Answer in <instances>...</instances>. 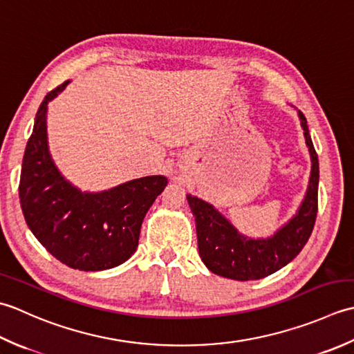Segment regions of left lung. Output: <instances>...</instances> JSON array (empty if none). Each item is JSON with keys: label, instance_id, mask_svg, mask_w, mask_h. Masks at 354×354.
<instances>
[{"label": "left lung", "instance_id": "1", "mask_svg": "<svg viewBox=\"0 0 354 354\" xmlns=\"http://www.w3.org/2000/svg\"><path fill=\"white\" fill-rule=\"evenodd\" d=\"M298 118L304 129L312 171L298 211L275 234L266 238L244 235L211 203L186 194L196 220L200 258L215 275L236 281L269 277L297 258L312 235L318 212L319 163L304 114L298 111Z\"/></svg>", "mask_w": 354, "mask_h": 354}]
</instances>
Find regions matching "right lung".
I'll return each instance as SVG.
<instances>
[{
	"label": "right lung",
	"mask_w": 354,
	"mask_h": 354,
	"mask_svg": "<svg viewBox=\"0 0 354 354\" xmlns=\"http://www.w3.org/2000/svg\"><path fill=\"white\" fill-rule=\"evenodd\" d=\"M70 84L42 100L27 142L19 178V203L28 229L56 259L71 269H113L131 257L143 218L168 178L147 176L100 192L81 191L61 174L48 149L47 110Z\"/></svg>",
	"instance_id": "right-lung-1"
}]
</instances>
